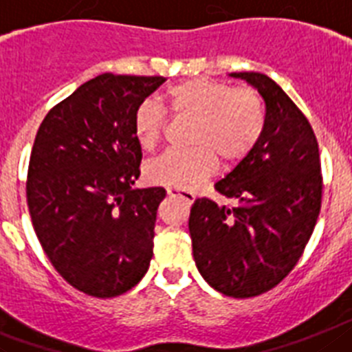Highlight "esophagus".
Wrapping results in <instances>:
<instances>
[{"label": "esophagus", "mask_w": 352, "mask_h": 352, "mask_svg": "<svg viewBox=\"0 0 352 352\" xmlns=\"http://www.w3.org/2000/svg\"><path fill=\"white\" fill-rule=\"evenodd\" d=\"M168 197H179L182 200H186L188 204H193L195 195L191 191H186V189H177V188H168Z\"/></svg>", "instance_id": "34e87169"}]
</instances>
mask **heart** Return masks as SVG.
<instances>
[{
  "mask_svg": "<svg viewBox=\"0 0 352 352\" xmlns=\"http://www.w3.org/2000/svg\"><path fill=\"white\" fill-rule=\"evenodd\" d=\"M163 100L175 117L193 118L189 151H166L145 166L152 184L195 189L209 179L218 157L237 163L255 148L265 127L261 96L250 88L207 78L186 79L166 88ZM133 131L140 145L151 151L164 131V111L154 100H143L133 117Z\"/></svg>",
  "mask_w": 352,
  "mask_h": 352,
  "instance_id": "1",
  "label": "heart"
}]
</instances>
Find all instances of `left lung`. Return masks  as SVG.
I'll return each mask as SVG.
<instances>
[{"mask_svg":"<svg viewBox=\"0 0 352 352\" xmlns=\"http://www.w3.org/2000/svg\"><path fill=\"white\" fill-rule=\"evenodd\" d=\"M261 94L265 127L252 152L216 182L237 201L218 206L197 198L189 234L198 271L230 298L267 292L292 271L320 210L319 145L305 115L273 79L232 72Z\"/></svg>","mask_w":352,"mask_h":352,"instance_id":"obj_1","label":"left lung"}]
</instances>
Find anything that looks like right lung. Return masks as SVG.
Here are the masks:
<instances>
[{"mask_svg":"<svg viewBox=\"0 0 352 352\" xmlns=\"http://www.w3.org/2000/svg\"><path fill=\"white\" fill-rule=\"evenodd\" d=\"M161 76L100 74L56 104L38 127L28 168L30 216L58 273L94 298L145 276L164 188H133L142 145L134 111Z\"/></svg>","mask_w":352,"mask_h":352,"instance_id":"right-lung-1","label":"right lung"}]
</instances>
